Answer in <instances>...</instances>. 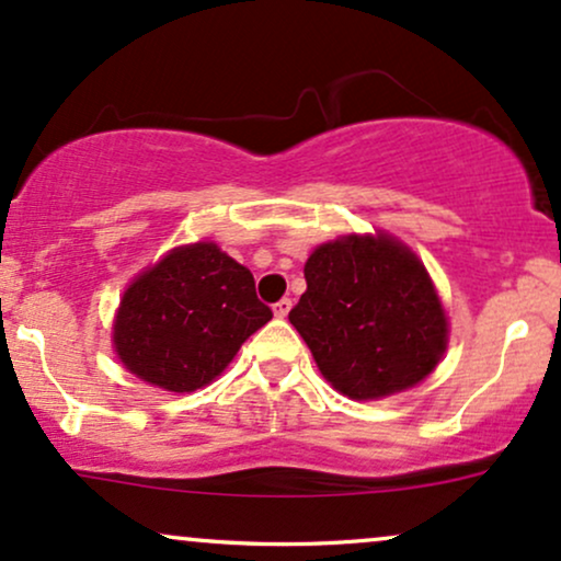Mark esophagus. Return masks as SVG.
<instances>
[{
  "label": "esophagus",
  "mask_w": 561,
  "mask_h": 561,
  "mask_svg": "<svg viewBox=\"0 0 561 561\" xmlns=\"http://www.w3.org/2000/svg\"><path fill=\"white\" fill-rule=\"evenodd\" d=\"M273 312H275V318H280V320H283V318H286V314H288V312H291V299H280V301H278V305H275V307H273Z\"/></svg>",
  "instance_id": "obj_1"
}]
</instances>
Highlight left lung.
Returning a JSON list of instances; mask_svg holds the SVG:
<instances>
[{
  "label": "left lung",
  "instance_id": "obj_1",
  "mask_svg": "<svg viewBox=\"0 0 561 561\" xmlns=\"http://www.w3.org/2000/svg\"><path fill=\"white\" fill-rule=\"evenodd\" d=\"M307 291L288 320L328 383L348 399H380L427 378L449 322L417 254L391 236H344L305 265Z\"/></svg>",
  "mask_w": 561,
  "mask_h": 561
}]
</instances>
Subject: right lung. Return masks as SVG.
Wrapping results in <instances>:
<instances>
[{"label":"right lung","instance_id":"1","mask_svg":"<svg viewBox=\"0 0 561 561\" xmlns=\"http://www.w3.org/2000/svg\"><path fill=\"white\" fill-rule=\"evenodd\" d=\"M270 318L254 275L217 243L199 241L173 249L130 283L112 341L136 378L188 393L213 383Z\"/></svg>","mask_w":561,"mask_h":561}]
</instances>
